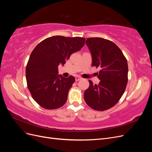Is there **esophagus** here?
Instances as JSON below:
<instances>
[{
    "mask_svg": "<svg viewBox=\"0 0 152 152\" xmlns=\"http://www.w3.org/2000/svg\"><path fill=\"white\" fill-rule=\"evenodd\" d=\"M82 78L80 77H78V76H76L75 77V81H79L80 80H81Z\"/></svg>",
    "mask_w": 152,
    "mask_h": 152,
    "instance_id": "obj_1",
    "label": "esophagus"
}]
</instances>
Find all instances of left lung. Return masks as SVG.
Returning a JSON list of instances; mask_svg holds the SVG:
<instances>
[{
  "instance_id": "1",
  "label": "left lung",
  "mask_w": 152,
  "mask_h": 152,
  "mask_svg": "<svg viewBox=\"0 0 152 152\" xmlns=\"http://www.w3.org/2000/svg\"><path fill=\"white\" fill-rule=\"evenodd\" d=\"M86 44L92 56V66L100 68L99 84L89 80L84 100L95 110L104 111L115 105L126 90L128 65L122 50L112 41L99 37L87 38Z\"/></svg>"
}]
</instances>
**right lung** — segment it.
<instances>
[{
	"mask_svg": "<svg viewBox=\"0 0 152 152\" xmlns=\"http://www.w3.org/2000/svg\"><path fill=\"white\" fill-rule=\"evenodd\" d=\"M86 39L53 36L44 39L31 52L26 67L27 87L40 107L53 110L66 103L75 78L58 75L59 65L84 46Z\"/></svg>",
	"mask_w": 152,
	"mask_h": 152,
	"instance_id": "add662e5",
	"label": "right lung"
}]
</instances>
